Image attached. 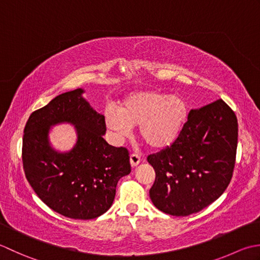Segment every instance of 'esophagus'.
Returning <instances> with one entry per match:
<instances>
[{
	"mask_svg": "<svg viewBox=\"0 0 260 260\" xmlns=\"http://www.w3.org/2000/svg\"><path fill=\"white\" fill-rule=\"evenodd\" d=\"M141 161V158L139 155H137V153H131L130 155V164L132 167H136L139 165V162Z\"/></svg>",
	"mask_w": 260,
	"mask_h": 260,
	"instance_id": "obj_1",
	"label": "esophagus"
}]
</instances>
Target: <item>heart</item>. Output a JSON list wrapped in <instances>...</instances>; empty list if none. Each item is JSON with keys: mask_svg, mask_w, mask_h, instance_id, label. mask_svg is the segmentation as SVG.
<instances>
[{"mask_svg": "<svg viewBox=\"0 0 260 260\" xmlns=\"http://www.w3.org/2000/svg\"><path fill=\"white\" fill-rule=\"evenodd\" d=\"M188 113V103L181 95L140 89L126 95L118 111H105L104 120L115 139H124L132 126L139 125V136L148 146L164 149L181 135Z\"/></svg>", "mask_w": 260, "mask_h": 260, "instance_id": "heart-1", "label": "heart"}]
</instances>
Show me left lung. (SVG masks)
<instances>
[{
	"mask_svg": "<svg viewBox=\"0 0 260 260\" xmlns=\"http://www.w3.org/2000/svg\"><path fill=\"white\" fill-rule=\"evenodd\" d=\"M237 144L238 120L224 101L190 110L176 141L147 158L156 173L149 190L153 205L186 216L213 203L232 178Z\"/></svg>",
	"mask_w": 260,
	"mask_h": 260,
	"instance_id": "left-lung-1",
	"label": "left lung"
}]
</instances>
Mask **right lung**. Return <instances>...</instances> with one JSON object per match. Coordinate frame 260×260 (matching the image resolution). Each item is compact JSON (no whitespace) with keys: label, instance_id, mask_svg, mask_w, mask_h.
Instances as JSON below:
<instances>
[{"label":"right lung","instance_id":"add662e5","mask_svg":"<svg viewBox=\"0 0 260 260\" xmlns=\"http://www.w3.org/2000/svg\"><path fill=\"white\" fill-rule=\"evenodd\" d=\"M82 88L58 95L36 110L24 126L22 162L25 177L38 198L57 213L89 220L105 213L113 203L119 179L130 174L129 151L103 139L104 115L83 99ZM76 125L77 145L58 153L50 147L51 125Z\"/></svg>","mask_w":260,"mask_h":260}]
</instances>
